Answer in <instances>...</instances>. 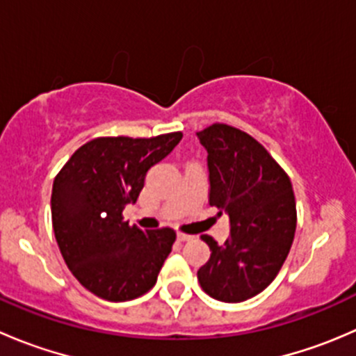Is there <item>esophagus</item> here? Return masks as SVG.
<instances>
[{
	"mask_svg": "<svg viewBox=\"0 0 356 356\" xmlns=\"http://www.w3.org/2000/svg\"><path fill=\"white\" fill-rule=\"evenodd\" d=\"M191 239H193V236H189V234H182V232H179L177 234V241H181V243L191 241Z\"/></svg>",
	"mask_w": 356,
	"mask_h": 356,
	"instance_id": "esophagus-1",
	"label": "esophagus"
}]
</instances>
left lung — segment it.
I'll list each match as a JSON object with an SVG mask.
<instances>
[{
  "mask_svg": "<svg viewBox=\"0 0 356 356\" xmlns=\"http://www.w3.org/2000/svg\"><path fill=\"white\" fill-rule=\"evenodd\" d=\"M207 149L208 203L229 215L224 245L201 236L210 258L201 289L224 303L261 293L281 270L296 231V201L286 172L251 136L225 124L196 132Z\"/></svg>",
  "mask_w": 356,
  "mask_h": 356,
  "instance_id": "left-lung-1",
  "label": "left lung"
}]
</instances>
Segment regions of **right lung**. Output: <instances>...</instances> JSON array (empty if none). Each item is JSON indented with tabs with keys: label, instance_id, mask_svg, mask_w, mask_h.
<instances>
[{
	"label": "right lung",
	"instance_id": "obj_1",
	"mask_svg": "<svg viewBox=\"0 0 356 356\" xmlns=\"http://www.w3.org/2000/svg\"><path fill=\"white\" fill-rule=\"evenodd\" d=\"M181 139V132L92 139L56 175L51 191L56 243L75 279L96 296L129 301L155 286L175 232L131 227L122 211L138 201L146 172Z\"/></svg>",
	"mask_w": 356,
	"mask_h": 356
}]
</instances>
